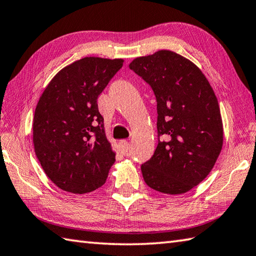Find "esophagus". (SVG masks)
Segmentation results:
<instances>
[{
	"instance_id": "esophagus-1",
	"label": "esophagus",
	"mask_w": 256,
	"mask_h": 256,
	"mask_svg": "<svg viewBox=\"0 0 256 256\" xmlns=\"http://www.w3.org/2000/svg\"><path fill=\"white\" fill-rule=\"evenodd\" d=\"M130 148V144L126 140H122L119 142V149L122 150V154H127Z\"/></svg>"
}]
</instances>
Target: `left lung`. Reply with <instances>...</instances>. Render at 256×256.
<instances>
[{
  "label": "left lung",
  "instance_id": "1",
  "mask_svg": "<svg viewBox=\"0 0 256 256\" xmlns=\"http://www.w3.org/2000/svg\"><path fill=\"white\" fill-rule=\"evenodd\" d=\"M129 68L150 86L157 101L158 144L142 165L144 182L164 194L190 190L210 172L223 146L213 89L192 62L172 51L136 58Z\"/></svg>",
  "mask_w": 256,
  "mask_h": 256
}]
</instances>
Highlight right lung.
Here are the masks:
<instances>
[{
  "label": "right lung",
  "instance_id": "obj_1",
  "mask_svg": "<svg viewBox=\"0 0 256 256\" xmlns=\"http://www.w3.org/2000/svg\"><path fill=\"white\" fill-rule=\"evenodd\" d=\"M122 59L86 56L58 72L36 104V155L46 176L66 192L84 194L107 180L114 152L97 100Z\"/></svg>",
  "mask_w": 256,
  "mask_h": 256
}]
</instances>
